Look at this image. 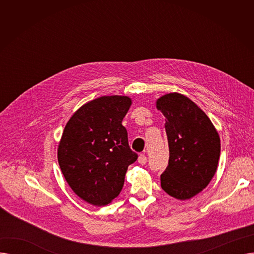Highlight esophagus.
Instances as JSON below:
<instances>
[{"label": "esophagus", "instance_id": "esophagus-1", "mask_svg": "<svg viewBox=\"0 0 254 254\" xmlns=\"http://www.w3.org/2000/svg\"><path fill=\"white\" fill-rule=\"evenodd\" d=\"M138 162L140 165H145L146 162H147V157H146L145 154H140L138 157Z\"/></svg>", "mask_w": 254, "mask_h": 254}]
</instances>
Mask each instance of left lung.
Returning a JSON list of instances; mask_svg holds the SVG:
<instances>
[{
  "mask_svg": "<svg viewBox=\"0 0 254 254\" xmlns=\"http://www.w3.org/2000/svg\"><path fill=\"white\" fill-rule=\"evenodd\" d=\"M166 117L169 165L161 175L162 189L180 201L206 189L215 175L220 138L206 113L190 99L170 92L156 100Z\"/></svg>",
  "mask_w": 254,
  "mask_h": 254,
  "instance_id": "obj_1",
  "label": "left lung"
}]
</instances>
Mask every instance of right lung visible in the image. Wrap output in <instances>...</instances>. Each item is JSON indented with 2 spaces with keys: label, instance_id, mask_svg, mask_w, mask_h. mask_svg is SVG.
Masks as SVG:
<instances>
[{
  "label": "right lung",
  "instance_id": "right-lung-1",
  "mask_svg": "<svg viewBox=\"0 0 254 254\" xmlns=\"http://www.w3.org/2000/svg\"><path fill=\"white\" fill-rule=\"evenodd\" d=\"M131 105L127 96L91 100L71 116L58 147V161L72 190L93 206H106L123 190L131 151L123 119Z\"/></svg>",
  "mask_w": 254,
  "mask_h": 254
}]
</instances>
